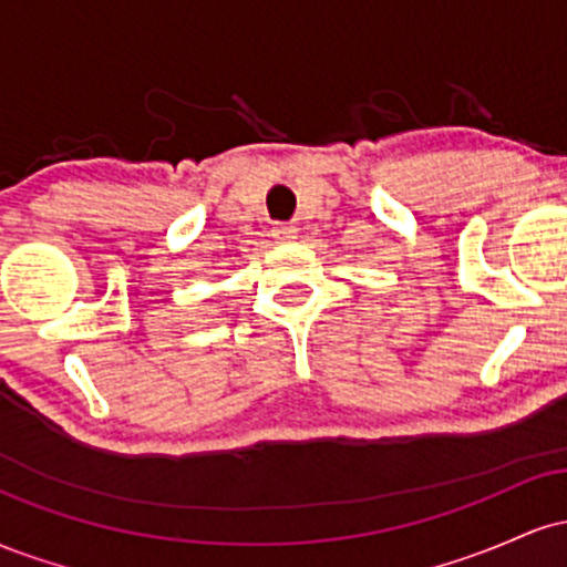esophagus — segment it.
Segmentation results:
<instances>
[{
	"instance_id": "esophagus-1",
	"label": "esophagus",
	"mask_w": 567,
	"mask_h": 567,
	"mask_svg": "<svg viewBox=\"0 0 567 567\" xmlns=\"http://www.w3.org/2000/svg\"><path fill=\"white\" fill-rule=\"evenodd\" d=\"M271 234H275L277 243H290V239L298 237V229L292 224H277L275 229H271Z\"/></svg>"
}]
</instances>
